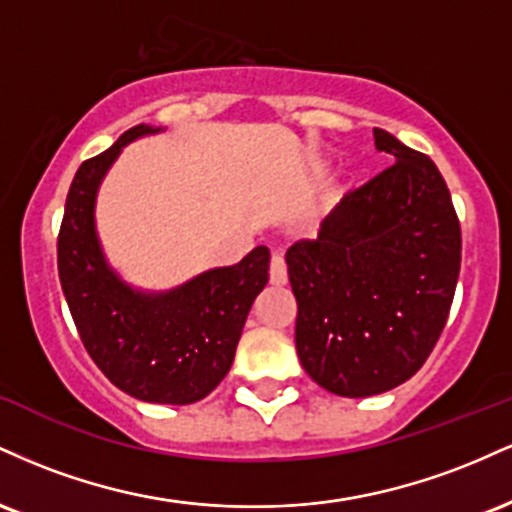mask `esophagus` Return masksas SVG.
Returning a JSON list of instances; mask_svg holds the SVG:
<instances>
[{"label":"esophagus","mask_w":512,"mask_h":512,"mask_svg":"<svg viewBox=\"0 0 512 512\" xmlns=\"http://www.w3.org/2000/svg\"><path fill=\"white\" fill-rule=\"evenodd\" d=\"M286 279H289V274H286L284 257H281L279 252H274L272 262H269V281H272L274 286H284Z\"/></svg>","instance_id":"1"}]
</instances>
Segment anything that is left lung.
Instances as JSON below:
<instances>
[{"label":"left lung","mask_w":512,"mask_h":512,"mask_svg":"<svg viewBox=\"0 0 512 512\" xmlns=\"http://www.w3.org/2000/svg\"><path fill=\"white\" fill-rule=\"evenodd\" d=\"M373 137L392 166L286 252L298 358L339 397L380 395L424 366L460 276V221L436 163L385 129Z\"/></svg>","instance_id":"left-lung-1"}]
</instances>
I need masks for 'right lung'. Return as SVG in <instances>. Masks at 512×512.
<instances>
[{"label":"right lung","instance_id":"add662e5","mask_svg":"<svg viewBox=\"0 0 512 512\" xmlns=\"http://www.w3.org/2000/svg\"><path fill=\"white\" fill-rule=\"evenodd\" d=\"M154 132L127 129L76 170L57 269L81 342L105 378L142 402L192 404L231 370L252 303L269 279V250L260 245L233 267L209 269L166 293L134 291L108 267L93 221L98 185L122 146Z\"/></svg>","mask_w":512,"mask_h":512}]
</instances>
